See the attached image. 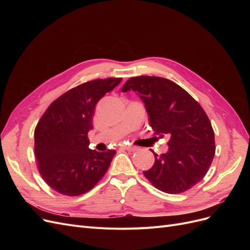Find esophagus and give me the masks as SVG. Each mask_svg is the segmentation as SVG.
<instances>
[{"label":"esophagus","instance_id":"esophagus-1","mask_svg":"<svg viewBox=\"0 0 250 250\" xmlns=\"http://www.w3.org/2000/svg\"><path fill=\"white\" fill-rule=\"evenodd\" d=\"M122 147H123V149L128 150V151H135V150H137V147L131 146V145H123Z\"/></svg>","mask_w":250,"mask_h":250}]
</instances>
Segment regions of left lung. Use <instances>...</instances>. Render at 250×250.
<instances>
[{
	"instance_id": "obj_1",
	"label": "left lung",
	"mask_w": 250,
	"mask_h": 250,
	"mask_svg": "<svg viewBox=\"0 0 250 250\" xmlns=\"http://www.w3.org/2000/svg\"><path fill=\"white\" fill-rule=\"evenodd\" d=\"M133 90L145 104L150 126L169 150L154 154V164L144 175L158 190L184 193L204 177L215 155L214 130L200 104L175 82L155 76L128 79L122 92Z\"/></svg>"
}]
</instances>
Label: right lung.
<instances>
[{
  "label": "right lung",
  "instance_id": "add662e5",
  "mask_svg": "<svg viewBox=\"0 0 250 250\" xmlns=\"http://www.w3.org/2000/svg\"><path fill=\"white\" fill-rule=\"evenodd\" d=\"M122 78L88 81L60 96L43 113L34 131V151L42 179L66 195L84 194L108 170L115 150L88 148L96 104Z\"/></svg>",
  "mask_w": 250,
  "mask_h": 250
}]
</instances>
